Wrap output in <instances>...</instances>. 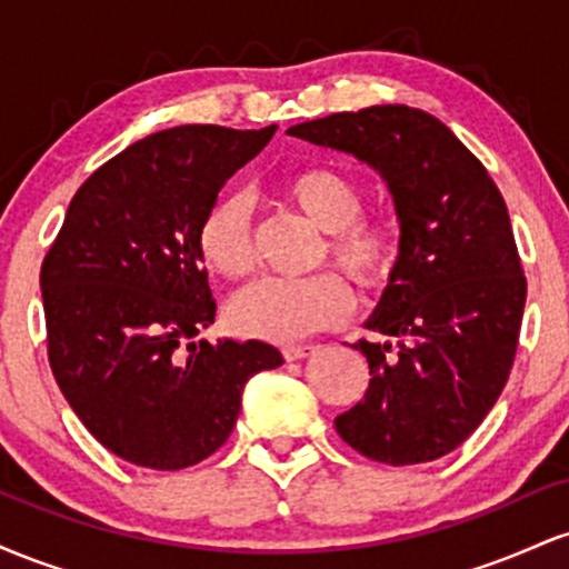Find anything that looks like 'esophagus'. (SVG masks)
Here are the masks:
<instances>
[{
    "instance_id": "obj_1",
    "label": "esophagus",
    "mask_w": 569,
    "mask_h": 569,
    "mask_svg": "<svg viewBox=\"0 0 569 569\" xmlns=\"http://www.w3.org/2000/svg\"><path fill=\"white\" fill-rule=\"evenodd\" d=\"M312 352H316V345H289V348H283V358L286 361H302Z\"/></svg>"
}]
</instances>
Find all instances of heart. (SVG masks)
Returning a JSON list of instances; mask_svg holds the SVG:
<instances>
[{
	"instance_id": "b5f03b06",
	"label": "heart",
	"mask_w": 569,
	"mask_h": 569,
	"mask_svg": "<svg viewBox=\"0 0 569 569\" xmlns=\"http://www.w3.org/2000/svg\"><path fill=\"white\" fill-rule=\"evenodd\" d=\"M283 198L312 227L326 232L316 264L331 259L361 289H382L401 264V230L390 213H367L363 189L352 176L331 166L291 173L280 187ZM202 264L221 278H243L253 270L251 211L240 194H221L198 224ZM352 310V293L337 272L283 280L262 278L246 286L227 305V321L238 335L267 342H297L342 323Z\"/></svg>"
}]
</instances>
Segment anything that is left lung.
<instances>
[{
  "label": "left lung",
  "instance_id": "left-lung-1",
  "mask_svg": "<svg viewBox=\"0 0 569 569\" xmlns=\"http://www.w3.org/2000/svg\"><path fill=\"white\" fill-rule=\"evenodd\" d=\"M356 154L388 181L401 264L352 345L369 388L335 420L356 452L385 466L439 460L495 407L511 375L527 278L506 200L479 158L422 109L382 103L289 128Z\"/></svg>",
  "mask_w": 569,
  "mask_h": 569
}]
</instances>
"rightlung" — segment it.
<instances>
[{
    "label": "right lung",
    "instance_id": "right-lung-1",
    "mask_svg": "<svg viewBox=\"0 0 569 569\" xmlns=\"http://www.w3.org/2000/svg\"><path fill=\"white\" fill-rule=\"evenodd\" d=\"M179 126L130 143L77 189L44 253L48 358L63 398L109 452L152 471L198 466L230 439L257 371L248 339L189 342L217 318L198 224L224 181L276 133Z\"/></svg>",
    "mask_w": 569,
    "mask_h": 569
}]
</instances>
